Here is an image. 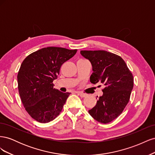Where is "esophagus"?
<instances>
[{
  "mask_svg": "<svg viewBox=\"0 0 155 155\" xmlns=\"http://www.w3.org/2000/svg\"><path fill=\"white\" fill-rule=\"evenodd\" d=\"M78 95H79V96L81 97H85L87 96V94H84V93H82V92H76Z\"/></svg>",
  "mask_w": 155,
  "mask_h": 155,
  "instance_id": "obj_1",
  "label": "esophagus"
}]
</instances>
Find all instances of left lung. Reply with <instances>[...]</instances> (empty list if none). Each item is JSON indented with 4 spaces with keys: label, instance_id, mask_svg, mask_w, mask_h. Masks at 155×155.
I'll use <instances>...</instances> for the list:
<instances>
[{
    "label": "left lung",
    "instance_id": "1",
    "mask_svg": "<svg viewBox=\"0 0 155 155\" xmlns=\"http://www.w3.org/2000/svg\"><path fill=\"white\" fill-rule=\"evenodd\" d=\"M80 54L92 64L90 81H100L105 86L103 95L88 113L100 123H110L128 104L133 88V74L124 59L114 54L105 50H81Z\"/></svg>",
    "mask_w": 155,
    "mask_h": 155
}]
</instances>
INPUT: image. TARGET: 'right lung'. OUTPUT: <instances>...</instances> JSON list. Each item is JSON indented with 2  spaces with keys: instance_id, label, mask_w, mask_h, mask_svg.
I'll return each mask as SVG.
<instances>
[{
  "instance_id": "add662e5",
  "label": "right lung",
  "mask_w": 155,
  "mask_h": 155,
  "mask_svg": "<svg viewBox=\"0 0 155 155\" xmlns=\"http://www.w3.org/2000/svg\"><path fill=\"white\" fill-rule=\"evenodd\" d=\"M77 50L47 47L30 54L23 61L17 75L18 92L22 104L32 118L48 123L61 112L70 93L54 88L59 70Z\"/></svg>"
}]
</instances>
